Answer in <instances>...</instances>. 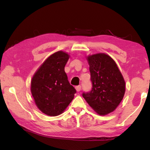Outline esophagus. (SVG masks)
<instances>
[{"label":"esophagus","instance_id":"esophagus-1","mask_svg":"<svg viewBox=\"0 0 150 150\" xmlns=\"http://www.w3.org/2000/svg\"><path fill=\"white\" fill-rule=\"evenodd\" d=\"M75 88L76 90H77V91H80L81 90V85H78V86H76L75 87Z\"/></svg>","mask_w":150,"mask_h":150}]
</instances>
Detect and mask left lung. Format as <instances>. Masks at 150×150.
Returning a JSON list of instances; mask_svg holds the SVG:
<instances>
[{
  "instance_id": "8db88e82",
  "label": "left lung",
  "mask_w": 150,
  "mask_h": 150,
  "mask_svg": "<svg viewBox=\"0 0 150 150\" xmlns=\"http://www.w3.org/2000/svg\"><path fill=\"white\" fill-rule=\"evenodd\" d=\"M92 88L82 95L90 106L100 115L112 112L122 100L125 81L117 65L105 54L87 57Z\"/></svg>"
}]
</instances>
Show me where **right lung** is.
Listing matches in <instances>:
<instances>
[{
    "mask_svg": "<svg viewBox=\"0 0 150 150\" xmlns=\"http://www.w3.org/2000/svg\"><path fill=\"white\" fill-rule=\"evenodd\" d=\"M68 59L69 55L62 51L54 53L43 63L32 79L31 92L35 105L48 116L62 114L76 93L65 72Z\"/></svg>",
    "mask_w": 150,
    "mask_h": 150,
    "instance_id": "right-lung-1",
    "label": "right lung"
}]
</instances>
